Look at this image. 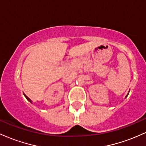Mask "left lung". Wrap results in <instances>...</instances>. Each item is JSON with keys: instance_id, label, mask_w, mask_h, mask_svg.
I'll return each mask as SVG.
<instances>
[{"instance_id": "1", "label": "left lung", "mask_w": 146, "mask_h": 146, "mask_svg": "<svg viewBox=\"0 0 146 146\" xmlns=\"http://www.w3.org/2000/svg\"><path fill=\"white\" fill-rule=\"evenodd\" d=\"M128 95H126V97H127V96H128ZM126 97H125V98H126Z\"/></svg>"}]
</instances>
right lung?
<instances>
[{
    "label": "right lung",
    "instance_id": "obj_1",
    "mask_svg": "<svg viewBox=\"0 0 146 146\" xmlns=\"http://www.w3.org/2000/svg\"><path fill=\"white\" fill-rule=\"evenodd\" d=\"M24 95H25V98H26V99H27V100H28V101H29V102H31V100H30V99H29V98H28V97H27V95H25V94H24Z\"/></svg>",
    "mask_w": 146,
    "mask_h": 146
}]
</instances>
